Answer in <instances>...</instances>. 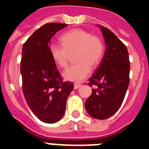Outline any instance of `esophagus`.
<instances>
[{
  "mask_svg": "<svg viewBox=\"0 0 149 149\" xmlns=\"http://www.w3.org/2000/svg\"><path fill=\"white\" fill-rule=\"evenodd\" d=\"M80 86H82V85H81V84H79V83H75L74 84V89H79V88Z\"/></svg>",
  "mask_w": 149,
  "mask_h": 149,
  "instance_id": "esophagus-1",
  "label": "esophagus"
}]
</instances>
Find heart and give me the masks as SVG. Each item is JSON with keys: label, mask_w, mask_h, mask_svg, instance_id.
Wrapping results in <instances>:
<instances>
[{"label": "heart", "mask_w": 149, "mask_h": 149, "mask_svg": "<svg viewBox=\"0 0 149 149\" xmlns=\"http://www.w3.org/2000/svg\"><path fill=\"white\" fill-rule=\"evenodd\" d=\"M60 43H52L49 53L53 60L60 67L66 68L71 53H74L78 61L71 65L63 72L66 80L81 82L91 72V66L100 63L104 54L102 40L83 29H73L65 33L61 37Z\"/></svg>", "instance_id": "1"}]
</instances>
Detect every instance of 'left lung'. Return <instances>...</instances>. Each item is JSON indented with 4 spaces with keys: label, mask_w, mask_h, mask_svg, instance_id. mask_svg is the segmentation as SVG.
Listing matches in <instances>:
<instances>
[{
    "label": "left lung",
    "mask_w": 149,
    "mask_h": 149,
    "mask_svg": "<svg viewBox=\"0 0 149 149\" xmlns=\"http://www.w3.org/2000/svg\"><path fill=\"white\" fill-rule=\"evenodd\" d=\"M106 49L88 85L96 86L85 102L89 116L106 119L117 112L123 103L129 84L130 63L128 49L111 31L100 26Z\"/></svg>",
    "instance_id": "1"
}]
</instances>
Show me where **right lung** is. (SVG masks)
<instances>
[{"instance_id":"1","label":"right lung","mask_w":149,"mask_h":149,"mask_svg":"<svg viewBox=\"0 0 149 149\" xmlns=\"http://www.w3.org/2000/svg\"><path fill=\"white\" fill-rule=\"evenodd\" d=\"M67 24L48 23L35 31L22 48L20 72L26 103L43 123H54L63 116L73 83L63 82L49 53L50 40Z\"/></svg>"}]
</instances>
